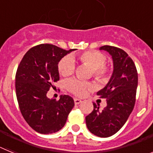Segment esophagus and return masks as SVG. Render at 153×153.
<instances>
[{
  "mask_svg": "<svg viewBox=\"0 0 153 153\" xmlns=\"http://www.w3.org/2000/svg\"><path fill=\"white\" fill-rule=\"evenodd\" d=\"M81 102H82V101H81V100H79V99H74V103H75L76 105H78V104L80 103Z\"/></svg>",
  "mask_w": 153,
  "mask_h": 153,
  "instance_id": "1",
  "label": "esophagus"
}]
</instances>
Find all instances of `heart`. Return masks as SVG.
I'll return each instance as SVG.
<instances>
[{
  "mask_svg": "<svg viewBox=\"0 0 153 153\" xmlns=\"http://www.w3.org/2000/svg\"><path fill=\"white\" fill-rule=\"evenodd\" d=\"M79 61L90 67L93 70V76L97 80L106 82L109 78V69L105 66L106 56L95 51L83 52L78 56ZM75 60L70 56L62 58L58 63V70L63 76H69L74 74L75 70ZM67 88L71 93L79 97H84L88 91L92 89V85L86 83L77 79H72L67 82Z\"/></svg>",
  "mask_w": 153,
  "mask_h": 153,
  "instance_id": "heart-1",
  "label": "heart"
}]
</instances>
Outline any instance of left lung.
Listing matches in <instances>:
<instances>
[{"mask_svg": "<svg viewBox=\"0 0 153 153\" xmlns=\"http://www.w3.org/2000/svg\"><path fill=\"white\" fill-rule=\"evenodd\" d=\"M101 51L112 56L113 71L104 88L97 92L106 100V106L100 109V104L93 103V110L86 117V126L99 137H109L120 130L134 108L138 74L134 62L123 50L112 46H102Z\"/></svg>", "mask_w": 153, "mask_h": 153, "instance_id": "8db88e82", "label": "left lung"}]
</instances>
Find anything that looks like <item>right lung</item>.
<instances>
[{
	"label": "right lung",
	"mask_w": 153,
	"mask_h": 153,
	"mask_svg": "<svg viewBox=\"0 0 153 153\" xmlns=\"http://www.w3.org/2000/svg\"><path fill=\"white\" fill-rule=\"evenodd\" d=\"M75 50L40 44L30 48L19 64L15 77L17 102L24 120L36 132L51 134L61 129L74 106L70 96L61 95L56 100L47 93L60 79V60Z\"/></svg>",
	"instance_id": "add662e5"
}]
</instances>
